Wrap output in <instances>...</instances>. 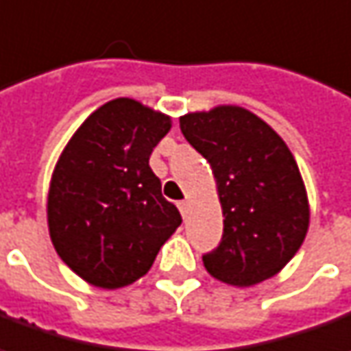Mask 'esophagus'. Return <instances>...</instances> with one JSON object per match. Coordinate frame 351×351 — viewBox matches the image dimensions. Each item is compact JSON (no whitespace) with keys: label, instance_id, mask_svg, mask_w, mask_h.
Listing matches in <instances>:
<instances>
[{"label":"esophagus","instance_id":"34e87169","mask_svg":"<svg viewBox=\"0 0 351 351\" xmlns=\"http://www.w3.org/2000/svg\"><path fill=\"white\" fill-rule=\"evenodd\" d=\"M188 207H190L188 199H182V202H178V209H180L182 217H186V213H188Z\"/></svg>","mask_w":351,"mask_h":351}]
</instances>
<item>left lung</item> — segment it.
Segmentation results:
<instances>
[{"mask_svg":"<svg viewBox=\"0 0 351 351\" xmlns=\"http://www.w3.org/2000/svg\"><path fill=\"white\" fill-rule=\"evenodd\" d=\"M180 130L209 161L225 217L207 273L236 288L278 275L309 228L306 184L285 140L240 106L186 113Z\"/></svg>","mask_w":351,"mask_h":351,"instance_id":"obj_1","label":"left lung"}]
</instances>
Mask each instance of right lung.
Masks as SVG:
<instances>
[{
  "label": "right lung",
  "instance_id": "add662e5",
  "mask_svg": "<svg viewBox=\"0 0 351 351\" xmlns=\"http://www.w3.org/2000/svg\"><path fill=\"white\" fill-rule=\"evenodd\" d=\"M171 126L165 113L117 97L76 128L57 159L47 192L49 238L88 285L117 290L136 282L182 223L149 169Z\"/></svg>",
  "mask_w": 351,
  "mask_h": 351
}]
</instances>
